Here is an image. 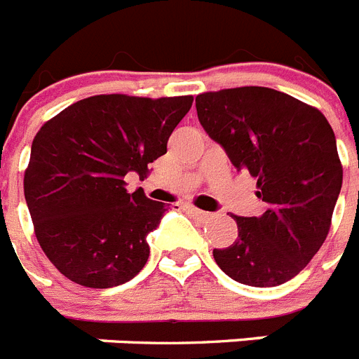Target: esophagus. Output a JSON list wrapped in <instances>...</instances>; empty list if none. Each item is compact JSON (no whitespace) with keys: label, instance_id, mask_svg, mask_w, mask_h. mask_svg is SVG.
<instances>
[{"label":"esophagus","instance_id":"esophagus-1","mask_svg":"<svg viewBox=\"0 0 359 359\" xmlns=\"http://www.w3.org/2000/svg\"><path fill=\"white\" fill-rule=\"evenodd\" d=\"M185 210H187V212H190V214L194 215L196 219H199V221H208V219H212V214H210V212L199 210V208L192 207V205H185Z\"/></svg>","mask_w":359,"mask_h":359}]
</instances>
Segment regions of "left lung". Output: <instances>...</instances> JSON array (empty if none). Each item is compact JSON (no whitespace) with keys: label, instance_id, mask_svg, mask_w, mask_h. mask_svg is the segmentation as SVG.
<instances>
[{"label":"left lung","instance_id":"left-lung-1","mask_svg":"<svg viewBox=\"0 0 359 359\" xmlns=\"http://www.w3.org/2000/svg\"><path fill=\"white\" fill-rule=\"evenodd\" d=\"M196 109L268 205L259 217L233 215L239 236L214 250L215 262L246 286H280L306 268L331 228L344 180L332 128L316 107L261 86L207 91Z\"/></svg>","mask_w":359,"mask_h":359}]
</instances>
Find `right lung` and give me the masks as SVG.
<instances>
[{
	"label": "right lung",
	"mask_w": 359,
	"mask_h": 359,
	"mask_svg": "<svg viewBox=\"0 0 359 359\" xmlns=\"http://www.w3.org/2000/svg\"><path fill=\"white\" fill-rule=\"evenodd\" d=\"M192 100L95 95L39 129L25 170V199L41 248L69 280L106 290L140 273L147 233L167 208L142 189L129 194L126 176H147Z\"/></svg>",
	"instance_id": "1"
}]
</instances>
